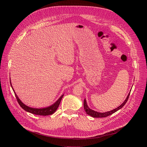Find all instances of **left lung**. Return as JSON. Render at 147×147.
<instances>
[{
	"label": "left lung",
	"instance_id": "8db88e82",
	"mask_svg": "<svg viewBox=\"0 0 147 147\" xmlns=\"http://www.w3.org/2000/svg\"><path fill=\"white\" fill-rule=\"evenodd\" d=\"M130 94V92L129 94V95L127 96L126 99H125V100L124 101V102L120 106H119V107H117V108H116V109H113L112 111H109V112H107L99 113V112H96V111H94L91 109L90 108H88V107L87 105L86 99H84V108L85 111L87 113V114H88V115H90V116H92L93 117H107V116H109L111 115H112L113 113H114L115 112H117L118 110H119L121 108H123L124 107V105L126 103V102H127L128 99L129 98Z\"/></svg>",
	"mask_w": 147,
	"mask_h": 147
}]
</instances>
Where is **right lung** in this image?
<instances>
[{
  "label": "right lung",
  "mask_w": 147,
  "mask_h": 147,
  "mask_svg": "<svg viewBox=\"0 0 147 147\" xmlns=\"http://www.w3.org/2000/svg\"><path fill=\"white\" fill-rule=\"evenodd\" d=\"M10 84H11V86L12 87L11 81H10ZM12 89H13V91L14 92V94H15V96L16 97L17 100L18 104L20 105V106L22 107L24 110H25L26 111H27L28 112H30V113H31L34 114V115H36L47 116V115H52L54 112H55V111L58 108L59 105H60V103L61 102V100L63 96V95H61L59 98V99L54 104H53L52 105H51V106H50V107H49L48 108H41V109H36V108H30V107H28L26 106V105H24L22 101L20 100L18 97L16 95V92H14V90H13V87H12Z\"/></svg>",
  "instance_id": "1"
}]
</instances>
